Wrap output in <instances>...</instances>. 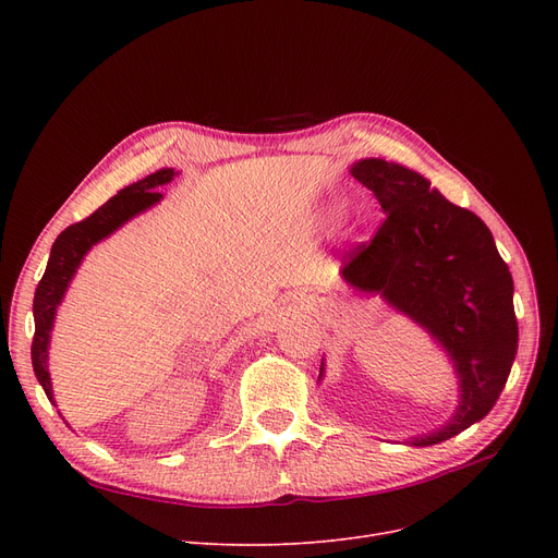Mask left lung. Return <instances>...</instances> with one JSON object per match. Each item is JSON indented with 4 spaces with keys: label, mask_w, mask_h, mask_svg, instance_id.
I'll use <instances>...</instances> for the list:
<instances>
[{
    "label": "left lung",
    "mask_w": 558,
    "mask_h": 558,
    "mask_svg": "<svg viewBox=\"0 0 558 558\" xmlns=\"http://www.w3.org/2000/svg\"><path fill=\"white\" fill-rule=\"evenodd\" d=\"M350 173L385 210L371 242L343 262V278L383 299L438 339L459 373L461 404L434 446L482 421L500 398L518 350L513 278L486 223L429 187L421 173L366 158Z\"/></svg>",
    "instance_id": "obj_1"
}]
</instances>
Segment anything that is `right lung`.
<instances>
[{"label":"right lung","mask_w":558,"mask_h":558,"mask_svg":"<svg viewBox=\"0 0 558 558\" xmlns=\"http://www.w3.org/2000/svg\"><path fill=\"white\" fill-rule=\"evenodd\" d=\"M173 169H160L146 179L124 187L117 192L112 198H108L99 210H95L90 217L83 221H76L68 226L61 234H58L51 255L47 262V269L43 280L38 282L36 296H34V320L36 332L32 343V362L38 383L43 385L49 402H53L49 371H47V348H49V332L53 326V316L58 303L63 301L65 289L76 274L83 255L90 251L99 240L108 238L112 230L120 228L124 221L135 217L137 213L151 208L154 203L160 201L158 187L169 183L173 179Z\"/></svg>","instance_id":"obj_1"}]
</instances>
